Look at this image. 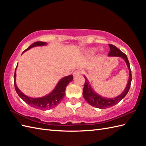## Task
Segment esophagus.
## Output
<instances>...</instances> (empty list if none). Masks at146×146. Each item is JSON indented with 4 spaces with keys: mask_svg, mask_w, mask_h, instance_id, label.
Listing matches in <instances>:
<instances>
[{
    "mask_svg": "<svg viewBox=\"0 0 146 146\" xmlns=\"http://www.w3.org/2000/svg\"><path fill=\"white\" fill-rule=\"evenodd\" d=\"M83 72L81 70H77L76 71H74L73 73V76H76L77 75H82Z\"/></svg>",
    "mask_w": 146,
    "mask_h": 146,
    "instance_id": "1",
    "label": "esophagus"
}]
</instances>
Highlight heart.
I'll use <instances>...</instances> for the list:
<instances>
[{
	"mask_svg": "<svg viewBox=\"0 0 146 146\" xmlns=\"http://www.w3.org/2000/svg\"><path fill=\"white\" fill-rule=\"evenodd\" d=\"M95 51V49H90V52H94Z\"/></svg>",
	"mask_w": 146,
	"mask_h": 146,
	"instance_id": "1",
	"label": "heart"
}]
</instances>
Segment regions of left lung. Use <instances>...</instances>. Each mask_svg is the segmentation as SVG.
<instances>
[{"mask_svg": "<svg viewBox=\"0 0 146 146\" xmlns=\"http://www.w3.org/2000/svg\"><path fill=\"white\" fill-rule=\"evenodd\" d=\"M109 46L110 51L109 52L108 56H109L120 57L123 59V60L125 61L129 71V76L126 87L124 89V90L121 93V94L115 98H108L102 97L101 95L97 94V93L94 90V89L92 88L87 78H86L85 76H84L85 78V82L84 85V88H83V97H84L85 100L89 104H90L92 106L96 108H102V109H105V108H106L112 107L113 105H115L116 104H117L121 100H122V99L125 97L127 94L128 93L130 87H131L132 81L131 70V68H130L129 61L126 54L123 53V52L121 51L120 49H119L117 47H115V46L112 44H109Z\"/></svg>", "mask_w": 146, "mask_h": 146, "instance_id": "obj_1", "label": "left lung"}]
</instances>
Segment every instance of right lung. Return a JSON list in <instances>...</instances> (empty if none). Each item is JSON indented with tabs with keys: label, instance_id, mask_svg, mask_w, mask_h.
Instances as JSON below:
<instances>
[{
	"label": "right lung",
	"instance_id": "right-lung-1",
	"mask_svg": "<svg viewBox=\"0 0 146 146\" xmlns=\"http://www.w3.org/2000/svg\"><path fill=\"white\" fill-rule=\"evenodd\" d=\"M46 45H47V43L45 42L37 41L36 42H34L33 44L29 46L26 50L24 51L23 53H24V52L29 50V49L33 47H36V46H43ZM17 65L16 68H15L14 76V82L15 91H16L18 95L19 96L26 104L29 105L30 106H31L32 107L38 108V109H51V108L56 107L64 97L65 90H66L67 85L69 84L70 82H72L73 80V75L65 76L64 78H61L60 81L58 82L53 90L49 93V94L44 96V97L39 98L29 97L28 96L24 94L18 88L16 85V80H15V79H16V69Z\"/></svg>",
	"mask_w": 146,
	"mask_h": 146
}]
</instances>
